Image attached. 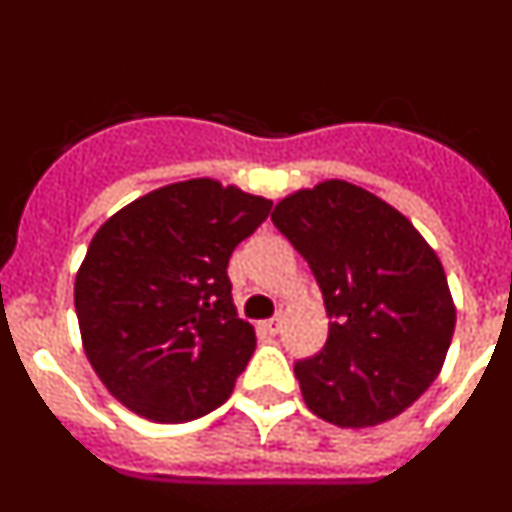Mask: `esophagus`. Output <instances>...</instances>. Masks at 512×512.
Segmentation results:
<instances>
[{"label": "esophagus", "mask_w": 512, "mask_h": 512, "mask_svg": "<svg viewBox=\"0 0 512 512\" xmlns=\"http://www.w3.org/2000/svg\"><path fill=\"white\" fill-rule=\"evenodd\" d=\"M264 330L266 333H271V336H274V333H279V328H282V318H269V320H264Z\"/></svg>", "instance_id": "esophagus-1"}]
</instances>
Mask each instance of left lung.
Instances as JSON below:
<instances>
[{
	"mask_svg": "<svg viewBox=\"0 0 512 512\" xmlns=\"http://www.w3.org/2000/svg\"><path fill=\"white\" fill-rule=\"evenodd\" d=\"M271 223L307 261L330 318L323 351L295 361L307 408L341 428L410 408L456 323L433 248L395 207L338 179L284 197Z\"/></svg>",
	"mask_w": 512,
	"mask_h": 512,
	"instance_id": "left-lung-1",
	"label": "left lung"
}]
</instances>
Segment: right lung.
<instances>
[{"label":"right lung","instance_id":"add662e5","mask_svg":"<svg viewBox=\"0 0 512 512\" xmlns=\"http://www.w3.org/2000/svg\"><path fill=\"white\" fill-rule=\"evenodd\" d=\"M269 212L264 197L189 179L97 230L76 274V318L89 364L125 408L187 423L228 400L256 348L228 261Z\"/></svg>","mask_w":512,"mask_h":512}]
</instances>
